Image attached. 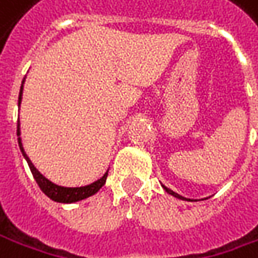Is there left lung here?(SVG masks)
<instances>
[{"instance_id": "8db88e82", "label": "left lung", "mask_w": 258, "mask_h": 258, "mask_svg": "<svg viewBox=\"0 0 258 258\" xmlns=\"http://www.w3.org/2000/svg\"><path fill=\"white\" fill-rule=\"evenodd\" d=\"M161 187H163V188H164L165 192H168V194H170V196H173V197H175V199H180V200H187V201H196V200H191V199H185V197H182V196H180V194H177V192H175V191L170 190V188H168V187H165L164 184H161Z\"/></svg>"}]
</instances>
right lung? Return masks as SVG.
<instances>
[{
  "instance_id": "right-lung-1",
  "label": "right lung",
  "mask_w": 258,
  "mask_h": 258,
  "mask_svg": "<svg viewBox=\"0 0 258 258\" xmlns=\"http://www.w3.org/2000/svg\"><path fill=\"white\" fill-rule=\"evenodd\" d=\"M24 83H25V78L23 80L21 90H20V95H18V107L21 105V100H23ZM17 136H18V146H20V150H21V153H23L25 161L28 163V167H30L32 175H34V180L37 181L41 191H42L47 197H49L52 201H57V203H61V204H71V203L85 200V199L94 196V194L105 184L107 175H108V170H107V171L104 173V175L100 177L98 180H95V181L91 182V184H87V185H81V187H66V185H58L55 182H52L51 180H48L45 175H42V174L37 170V167L32 164L30 157L27 156V153H25V150H24L23 140L20 137V136H21L20 118H18V124H17Z\"/></svg>"
}]
</instances>
